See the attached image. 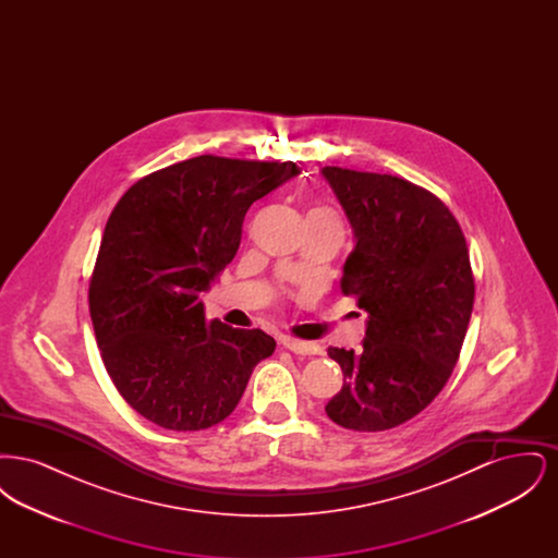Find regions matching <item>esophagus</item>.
I'll return each mask as SVG.
<instances>
[{"label": "esophagus", "mask_w": 558, "mask_h": 558, "mask_svg": "<svg viewBox=\"0 0 558 558\" xmlns=\"http://www.w3.org/2000/svg\"><path fill=\"white\" fill-rule=\"evenodd\" d=\"M280 343L287 347L289 351H292V353H296V355H316L319 351L318 345L305 343V341H299V339H291V337H282Z\"/></svg>", "instance_id": "34e87169"}]
</instances>
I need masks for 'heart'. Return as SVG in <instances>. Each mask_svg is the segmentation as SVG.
I'll return each instance as SVG.
<instances>
[{
	"instance_id": "b5f03b06",
	"label": "heart",
	"mask_w": 558,
	"mask_h": 558,
	"mask_svg": "<svg viewBox=\"0 0 558 558\" xmlns=\"http://www.w3.org/2000/svg\"><path fill=\"white\" fill-rule=\"evenodd\" d=\"M310 215H335V213L330 211V209H326V207H318V209L310 211Z\"/></svg>"
}]
</instances>
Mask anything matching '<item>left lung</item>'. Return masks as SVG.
<instances>
[{
    "label": "left lung",
    "mask_w": 558,
    "mask_h": 558,
    "mask_svg": "<svg viewBox=\"0 0 558 558\" xmlns=\"http://www.w3.org/2000/svg\"><path fill=\"white\" fill-rule=\"evenodd\" d=\"M322 173L355 232L341 291L371 316L360 351L328 347L345 378L326 414L351 430H387L421 414L460 357L475 301L466 239L425 187L343 167Z\"/></svg>",
    "instance_id": "obj_1"
}]
</instances>
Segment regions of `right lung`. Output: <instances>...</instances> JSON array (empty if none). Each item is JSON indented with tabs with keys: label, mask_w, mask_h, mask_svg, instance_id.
I'll list each match as a JSON object with an SVG mask.
<instances>
[{
	"label": "right lung",
	"mask_w": 558,
	"mask_h": 558,
	"mask_svg": "<svg viewBox=\"0 0 558 558\" xmlns=\"http://www.w3.org/2000/svg\"><path fill=\"white\" fill-rule=\"evenodd\" d=\"M301 169L201 155L137 180L114 205L89 278V314L110 380L169 430L228 418L276 341L207 319L198 299L228 266L248 207Z\"/></svg>",
	"instance_id": "add662e5"
}]
</instances>
